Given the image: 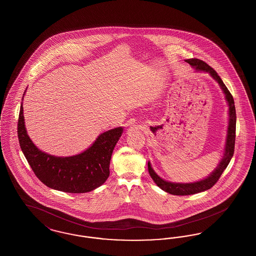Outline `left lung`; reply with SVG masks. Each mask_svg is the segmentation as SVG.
<instances>
[{
	"mask_svg": "<svg viewBox=\"0 0 256 256\" xmlns=\"http://www.w3.org/2000/svg\"><path fill=\"white\" fill-rule=\"evenodd\" d=\"M186 62L189 63L192 67H194L196 71L200 72H206L208 73L218 84H219L222 90L224 93L226 100L228 104V135H226V146H224V158L220 160V162L218 165V167L213 170L206 178L202 180L196 182L191 183H176L170 182L167 180H164L160 176H158V174L150 166V161L148 162V170L150 172V178L152 180L156 182V184L161 188L163 191L172 194V195L176 196H187L193 195L200 192L206 191L210 189L211 187L214 186V184L219 180L222 172L226 170L228 167V163L230 162L233 154H234V146H235V132H236V110H235V106H234V100L232 97L230 92L224 86L222 82V78H220L219 74L217 72L210 67L208 64H206L204 61L198 60V58H190L186 60Z\"/></svg>",
	"mask_w": 256,
	"mask_h": 256,
	"instance_id": "left-lung-1",
	"label": "left lung"
}]
</instances>
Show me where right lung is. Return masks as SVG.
I'll use <instances>...</instances> for the list:
<instances>
[{
    "label": "right lung",
    "mask_w": 256,
    "mask_h": 256,
    "mask_svg": "<svg viewBox=\"0 0 256 256\" xmlns=\"http://www.w3.org/2000/svg\"><path fill=\"white\" fill-rule=\"evenodd\" d=\"M24 96V93L22 100ZM17 132L24 158L41 182L61 192L80 194L96 189L108 178L112 152L122 135V128L98 135L92 146L82 154L66 158L54 156L40 150L28 137L22 102Z\"/></svg>",
    "instance_id": "right-lung-1"
}]
</instances>
